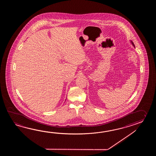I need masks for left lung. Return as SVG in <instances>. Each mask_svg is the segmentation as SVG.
I'll return each instance as SVG.
<instances>
[{
  "label": "left lung",
  "mask_w": 156,
  "mask_h": 156,
  "mask_svg": "<svg viewBox=\"0 0 156 156\" xmlns=\"http://www.w3.org/2000/svg\"><path fill=\"white\" fill-rule=\"evenodd\" d=\"M130 43H132V45L134 47H135V46H134V43H133V42L132 41H130Z\"/></svg>",
  "instance_id": "1"
}]
</instances>
